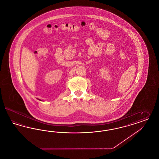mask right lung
Masks as SVG:
<instances>
[{"label":"right lung","instance_id":"obj_1","mask_svg":"<svg viewBox=\"0 0 159 159\" xmlns=\"http://www.w3.org/2000/svg\"><path fill=\"white\" fill-rule=\"evenodd\" d=\"M38 100H39V99H38ZM40 100V101H41V100Z\"/></svg>","mask_w":159,"mask_h":159}]
</instances>
